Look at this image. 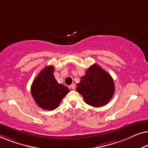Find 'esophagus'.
<instances>
[{
	"label": "esophagus",
	"instance_id": "esophagus-1",
	"mask_svg": "<svg viewBox=\"0 0 148 148\" xmlns=\"http://www.w3.org/2000/svg\"><path fill=\"white\" fill-rule=\"evenodd\" d=\"M70 88H71L72 90H75V84H72L70 86Z\"/></svg>",
	"mask_w": 148,
	"mask_h": 148
}]
</instances>
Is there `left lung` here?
Here are the masks:
<instances>
[{"instance_id": "left-lung-1", "label": "left lung", "mask_w": 148, "mask_h": 148, "mask_svg": "<svg viewBox=\"0 0 148 148\" xmlns=\"http://www.w3.org/2000/svg\"><path fill=\"white\" fill-rule=\"evenodd\" d=\"M113 79L96 64L90 66L81 78L76 90L82 95L86 104L94 107L104 106L114 93Z\"/></svg>"}]
</instances>
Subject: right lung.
Segmentation results:
<instances>
[{
  "label": "right lung",
  "mask_w": 148,
  "mask_h": 148,
  "mask_svg": "<svg viewBox=\"0 0 148 148\" xmlns=\"http://www.w3.org/2000/svg\"><path fill=\"white\" fill-rule=\"evenodd\" d=\"M54 66L44 68L32 83L31 92L38 106L52 110L59 106L62 99L68 94L67 87L57 82L54 76Z\"/></svg>",
  "instance_id": "1"
}]
</instances>
